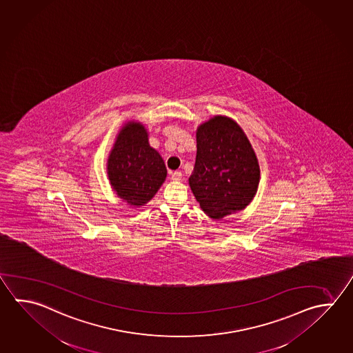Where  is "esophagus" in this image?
Returning <instances> with one entry per match:
<instances>
[{"instance_id": "34e87169", "label": "esophagus", "mask_w": 353, "mask_h": 353, "mask_svg": "<svg viewBox=\"0 0 353 353\" xmlns=\"http://www.w3.org/2000/svg\"><path fill=\"white\" fill-rule=\"evenodd\" d=\"M171 180L172 181H181L182 180V173L180 171H174V172H171Z\"/></svg>"}]
</instances>
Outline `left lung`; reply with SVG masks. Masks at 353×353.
Masks as SVG:
<instances>
[{"label":"left lung","instance_id":"8db88e82","mask_svg":"<svg viewBox=\"0 0 353 353\" xmlns=\"http://www.w3.org/2000/svg\"><path fill=\"white\" fill-rule=\"evenodd\" d=\"M196 142L188 185L202 211L221 220L245 210L256 196L261 171L242 127L231 117L216 114L197 127Z\"/></svg>","mask_w":353,"mask_h":353}]
</instances>
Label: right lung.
Wrapping results in <instances>:
<instances>
[{
  "mask_svg": "<svg viewBox=\"0 0 353 353\" xmlns=\"http://www.w3.org/2000/svg\"><path fill=\"white\" fill-rule=\"evenodd\" d=\"M106 168L113 192L131 207L145 206L152 200L167 177L165 162L150 146L148 131L140 121H127L121 126Z\"/></svg>",
  "mask_w": 353,
  "mask_h": 353,
  "instance_id": "1",
  "label": "right lung"
}]
</instances>
